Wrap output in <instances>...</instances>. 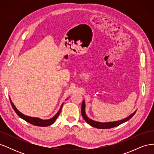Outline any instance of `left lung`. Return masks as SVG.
Here are the masks:
<instances>
[{
	"instance_id": "1",
	"label": "left lung",
	"mask_w": 154,
	"mask_h": 154,
	"mask_svg": "<svg viewBox=\"0 0 154 154\" xmlns=\"http://www.w3.org/2000/svg\"><path fill=\"white\" fill-rule=\"evenodd\" d=\"M136 110L134 112V113L132 114H130L129 116H128L127 118H126L123 119L119 120V121H116V122H106V123H101V122H96V121L92 120L90 119L88 116L86 115L85 113V100H83L82 104V109H81V112L82 115L83 116V119H85V122L91 126L93 127H95L97 128H100V129H107V128H111L115 127H118V125L122 124L126 122H127L130 118H132L134 115L136 113Z\"/></svg>"
}]
</instances>
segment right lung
<instances>
[{
	"mask_svg": "<svg viewBox=\"0 0 154 154\" xmlns=\"http://www.w3.org/2000/svg\"><path fill=\"white\" fill-rule=\"evenodd\" d=\"M10 100L11 104V106L13 107V110H15V112L17 113V114L18 116H19L20 118H21L22 119L25 120L26 122H28V123H29L32 125H35V126H39V127H48V126H49L51 125H52L53 123H54V122H55L56 119H57V118L58 117V116L60 115V112H61V110H62V106L63 105V103H62V105H61V106H60V110H58V112L56 114V115L54 116L53 118H51L49 119H42L38 118L30 117V116H26V115H24V114H22L16 108V106L14 105V104L12 102L10 97Z\"/></svg>",
	"mask_w": 154,
	"mask_h": 154,
	"instance_id": "obj_1",
	"label": "right lung"
}]
</instances>
